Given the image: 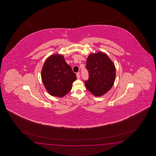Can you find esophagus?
Returning a JSON list of instances; mask_svg holds the SVG:
<instances>
[{
    "label": "esophagus",
    "instance_id": "esophagus-1",
    "mask_svg": "<svg viewBox=\"0 0 156 156\" xmlns=\"http://www.w3.org/2000/svg\"><path fill=\"white\" fill-rule=\"evenodd\" d=\"M76 76L77 79H80V74L79 73H76Z\"/></svg>",
    "mask_w": 156,
    "mask_h": 156
}]
</instances>
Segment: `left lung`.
I'll use <instances>...</instances> for the list:
<instances>
[{
	"label": "left lung",
	"mask_w": 156,
	"mask_h": 156,
	"mask_svg": "<svg viewBox=\"0 0 156 156\" xmlns=\"http://www.w3.org/2000/svg\"><path fill=\"white\" fill-rule=\"evenodd\" d=\"M86 69L89 79L85 81L86 89L95 96H101L112 87L115 79V67L109 57L103 52L90 55Z\"/></svg>",
	"instance_id": "obj_1"
}]
</instances>
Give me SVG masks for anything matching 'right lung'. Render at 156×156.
Returning <instances> with one entry per match:
<instances>
[{"mask_svg": "<svg viewBox=\"0 0 156 156\" xmlns=\"http://www.w3.org/2000/svg\"><path fill=\"white\" fill-rule=\"evenodd\" d=\"M43 85L52 96L62 98L72 89L76 75L66 62L61 55L49 57L43 65L41 72Z\"/></svg>", "mask_w": 156, "mask_h": 156, "instance_id": "obj_1", "label": "right lung"}]
</instances>
